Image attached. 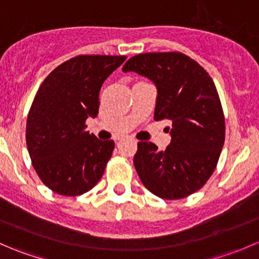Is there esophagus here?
I'll return each instance as SVG.
<instances>
[{"label": "esophagus", "mask_w": 259, "mask_h": 259, "mask_svg": "<svg viewBox=\"0 0 259 259\" xmlns=\"http://www.w3.org/2000/svg\"><path fill=\"white\" fill-rule=\"evenodd\" d=\"M120 139H122L121 135H117V137H115V140H120Z\"/></svg>", "instance_id": "esophagus-1"}]
</instances>
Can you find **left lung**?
<instances>
[{"mask_svg":"<svg viewBox=\"0 0 259 259\" xmlns=\"http://www.w3.org/2000/svg\"><path fill=\"white\" fill-rule=\"evenodd\" d=\"M122 71H135L154 81L158 88L154 120L171 122V142L164 151L154 143H138V176L156 197H189L211 177L226 138L223 108L213 80L182 52L135 55Z\"/></svg>","mask_w":259,"mask_h":259,"instance_id":"obj_1","label":"left lung"}]
</instances>
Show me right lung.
Here are the masks:
<instances>
[{"label":"right lung","mask_w":259,"mask_h":259,"mask_svg":"<svg viewBox=\"0 0 259 259\" xmlns=\"http://www.w3.org/2000/svg\"><path fill=\"white\" fill-rule=\"evenodd\" d=\"M126 56L79 55L52 70L38 88L26 121V144L41 182L64 197L89 192L113 155V140L86 132L99 113L103 82Z\"/></svg>","instance_id":"right-lung-1"}]
</instances>
